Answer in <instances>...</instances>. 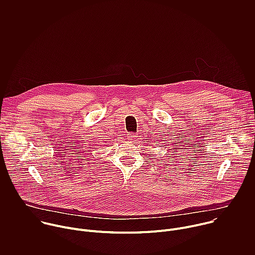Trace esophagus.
<instances>
[{"mask_svg": "<svg viewBox=\"0 0 255 255\" xmlns=\"http://www.w3.org/2000/svg\"><path fill=\"white\" fill-rule=\"evenodd\" d=\"M136 135H135V133H128L127 134V138L129 139V140H134V139H136Z\"/></svg>", "mask_w": 255, "mask_h": 255, "instance_id": "obj_1", "label": "esophagus"}]
</instances>
